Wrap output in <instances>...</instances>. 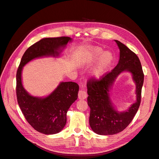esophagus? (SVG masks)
Here are the masks:
<instances>
[{"instance_id": "obj_1", "label": "esophagus", "mask_w": 159, "mask_h": 159, "mask_svg": "<svg viewBox=\"0 0 159 159\" xmlns=\"http://www.w3.org/2000/svg\"><path fill=\"white\" fill-rule=\"evenodd\" d=\"M87 93L84 90H80L78 92V98L80 99H85L87 98Z\"/></svg>"}]
</instances>
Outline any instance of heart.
Listing matches in <instances>:
<instances>
[{
	"instance_id": "b5f03b06",
	"label": "heart",
	"mask_w": 159,
	"mask_h": 159,
	"mask_svg": "<svg viewBox=\"0 0 159 159\" xmlns=\"http://www.w3.org/2000/svg\"><path fill=\"white\" fill-rule=\"evenodd\" d=\"M100 57L98 64L93 70L92 74L95 78L102 77L111 64L112 60V56L109 52H104L102 48L98 46L91 47L87 54V60L90 63H93Z\"/></svg>"
}]
</instances>
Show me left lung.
Returning a JSON list of instances; mask_svg holds the SVG:
<instances>
[{"label": "left lung", "mask_w": 159, "mask_h": 159, "mask_svg": "<svg viewBox=\"0 0 159 159\" xmlns=\"http://www.w3.org/2000/svg\"><path fill=\"white\" fill-rule=\"evenodd\" d=\"M115 41L120 50L117 65L102 78L98 80L92 78L87 83L88 104L90 107L89 125L93 132L102 135L121 132L132 121L141 103L144 81V74L138 56L121 42ZM125 70L132 74L136 84L137 101L128 110L119 112L114 109L108 92L114 80Z\"/></svg>", "instance_id": "1"}]
</instances>
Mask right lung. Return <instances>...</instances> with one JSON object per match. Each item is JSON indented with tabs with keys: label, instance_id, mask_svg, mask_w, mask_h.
Returning a JSON list of instances; mask_svg holds the SVG:
<instances>
[{
	"label": "right lung",
	"instance_id": "1",
	"mask_svg": "<svg viewBox=\"0 0 159 159\" xmlns=\"http://www.w3.org/2000/svg\"><path fill=\"white\" fill-rule=\"evenodd\" d=\"M72 39L70 37L43 38L30 46L22 56L16 72V97L18 103L28 123L37 131L46 134L60 132L67 121V112L78 99L79 85L72 81L61 82L46 98L30 95L23 88V66L33 59L44 56H58Z\"/></svg>",
	"mask_w": 159,
	"mask_h": 159
}]
</instances>
